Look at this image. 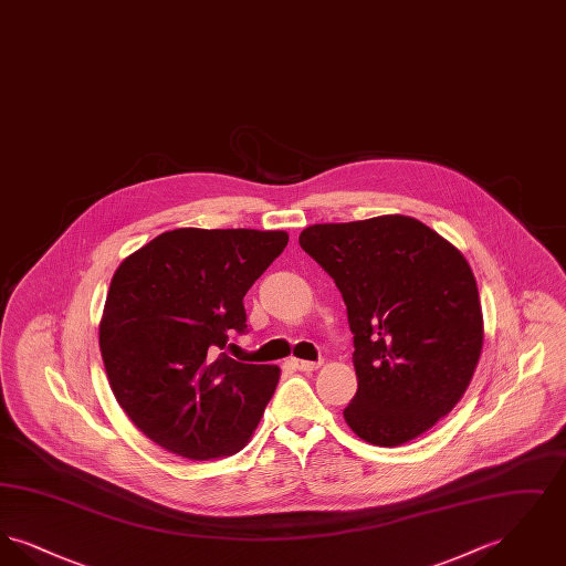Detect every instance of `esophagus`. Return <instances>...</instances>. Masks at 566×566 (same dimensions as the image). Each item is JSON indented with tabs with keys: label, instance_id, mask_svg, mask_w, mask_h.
Listing matches in <instances>:
<instances>
[{
	"label": "esophagus",
	"instance_id": "1",
	"mask_svg": "<svg viewBox=\"0 0 566 566\" xmlns=\"http://www.w3.org/2000/svg\"><path fill=\"white\" fill-rule=\"evenodd\" d=\"M291 365L298 369V371H316L323 363H312V360H301V358H293Z\"/></svg>",
	"mask_w": 566,
	"mask_h": 566
}]
</instances>
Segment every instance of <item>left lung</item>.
<instances>
[{
  "instance_id": "1",
  "label": "left lung",
  "mask_w": 566,
  "mask_h": 566,
  "mask_svg": "<svg viewBox=\"0 0 566 566\" xmlns=\"http://www.w3.org/2000/svg\"><path fill=\"white\" fill-rule=\"evenodd\" d=\"M298 243L348 307L358 379L348 427L379 448L429 431L462 399L484 346L478 282L462 252L401 214L312 224Z\"/></svg>"
}]
</instances>
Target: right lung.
Masks as SVG:
<instances>
[{
	"instance_id": "1",
	"label": "right lung",
	"mask_w": 566,
	"mask_h": 566,
	"mask_svg": "<svg viewBox=\"0 0 566 566\" xmlns=\"http://www.w3.org/2000/svg\"><path fill=\"white\" fill-rule=\"evenodd\" d=\"M289 243L286 231L174 229L129 254L109 282L99 348L109 388L163 450L238 454L259 427L280 367L222 350L245 331L243 296Z\"/></svg>"
}]
</instances>
